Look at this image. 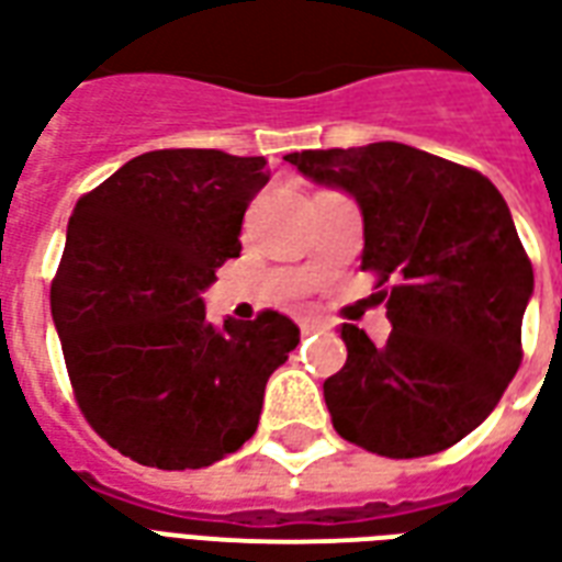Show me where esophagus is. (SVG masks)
<instances>
[{
    "instance_id": "obj_1",
    "label": "esophagus",
    "mask_w": 562,
    "mask_h": 562,
    "mask_svg": "<svg viewBox=\"0 0 562 562\" xmlns=\"http://www.w3.org/2000/svg\"><path fill=\"white\" fill-rule=\"evenodd\" d=\"M297 324H301L303 334H318V330H330V324L324 322V318H318V315H303Z\"/></svg>"
}]
</instances>
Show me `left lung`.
<instances>
[{"label":"left lung","mask_w":562,"mask_h":562,"mask_svg":"<svg viewBox=\"0 0 562 562\" xmlns=\"http://www.w3.org/2000/svg\"><path fill=\"white\" fill-rule=\"evenodd\" d=\"M285 160L363 214V270L393 282L378 348L342 324L348 360L324 381L345 440L386 459L459 443L521 366L533 268L501 190L468 166L402 143L294 151Z\"/></svg>","instance_id":"8db88e82"}]
</instances>
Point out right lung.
I'll return each mask as SVG.
<instances>
[{"mask_svg":"<svg viewBox=\"0 0 562 562\" xmlns=\"http://www.w3.org/2000/svg\"><path fill=\"white\" fill-rule=\"evenodd\" d=\"M265 157L166 148L133 157L77 202L49 310L80 411L110 447L160 471L240 450L265 384L301 342L292 318H205L217 268L240 252Z\"/></svg>","mask_w":562,"mask_h":562,"instance_id":"add662e5","label":"right lung"}]
</instances>
